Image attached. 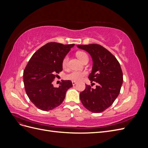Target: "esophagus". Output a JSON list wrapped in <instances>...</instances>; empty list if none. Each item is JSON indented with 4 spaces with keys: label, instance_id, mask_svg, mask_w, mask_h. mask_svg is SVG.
<instances>
[{
    "label": "esophagus",
    "instance_id": "1",
    "mask_svg": "<svg viewBox=\"0 0 148 148\" xmlns=\"http://www.w3.org/2000/svg\"><path fill=\"white\" fill-rule=\"evenodd\" d=\"M72 84H73V85H75L76 84H77V82L72 81Z\"/></svg>",
    "mask_w": 148,
    "mask_h": 148
}]
</instances>
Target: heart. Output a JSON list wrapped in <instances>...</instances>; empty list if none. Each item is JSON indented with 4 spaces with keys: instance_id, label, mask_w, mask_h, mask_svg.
<instances>
[{
    "instance_id": "b5f03b06",
    "label": "heart",
    "mask_w": 148,
    "mask_h": 148,
    "mask_svg": "<svg viewBox=\"0 0 148 148\" xmlns=\"http://www.w3.org/2000/svg\"><path fill=\"white\" fill-rule=\"evenodd\" d=\"M77 56L82 62L86 59H88V56L87 55V53L84 52H78L77 53ZM69 59V56H66L64 58L63 60H62V66H63L64 69H66L67 66H68ZM86 71H73L70 73L67 74L65 77L66 79L72 80V81L74 82H79L80 80H82L85 76L86 75Z\"/></svg>"
}]
</instances>
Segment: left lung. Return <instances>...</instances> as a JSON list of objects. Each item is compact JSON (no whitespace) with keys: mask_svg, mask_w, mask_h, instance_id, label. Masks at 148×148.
Here are the masks:
<instances>
[{"mask_svg":"<svg viewBox=\"0 0 148 148\" xmlns=\"http://www.w3.org/2000/svg\"><path fill=\"white\" fill-rule=\"evenodd\" d=\"M91 55L92 72L91 83H97L96 88L86 84L79 97L84 107L93 113H101L113 104L119 95L123 83V73L119 61L107 49L99 44L77 45ZM95 84V83H92Z\"/></svg>","mask_w":148,"mask_h":148,"instance_id":"1","label":"left lung"}]
</instances>
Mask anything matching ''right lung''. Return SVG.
<instances>
[{
    "label": "right lung",
    "mask_w": 148,
    "mask_h": 148,
    "mask_svg": "<svg viewBox=\"0 0 148 148\" xmlns=\"http://www.w3.org/2000/svg\"><path fill=\"white\" fill-rule=\"evenodd\" d=\"M74 45L48 42L34 53L26 65L23 71L25 91L40 110L48 111L60 106L66 91L73 86L70 80H62L58 88L52 83L62 71V60Z\"/></svg>",
    "instance_id": "obj_1"
}]
</instances>
